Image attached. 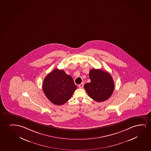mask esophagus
<instances>
[{
  "label": "esophagus",
  "mask_w": 151,
  "mask_h": 151,
  "mask_svg": "<svg viewBox=\"0 0 151 151\" xmlns=\"http://www.w3.org/2000/svg\"><path fill=\"white\" fill-rule=\"evenodd\" d=\"M83 86H84V84H83V83H81V84H79V88H82L83 87Z\"/></svg>",
  "instance_id": "34e87169"
}]
</instances>
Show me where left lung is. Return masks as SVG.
<instances>
[{
    "label": "left lung",
    "instance_id": "obj_1",
    "mask_svg": "<svg viewBox=\"0 0 151 151\" xmlns=\"http://www.w3.org/2000/svg\"><path fill=\"white\" fill-rule=\"evenodd\" d=\"M90 83L84 88L90 98L97 102H102L110 98L113 93L114 82L111 75L99 69H92L89 73Z\"/></svg>",
    "mask_w": 151,
    "mask_h": 151
}]
</instances>
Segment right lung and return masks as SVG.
Masks as SVG:
<instances>
[{"mask_svg":"<svg viewBox=\"0 0 151 151\" xmlns=\"http://www.w3.org/2000/svg\"><path fill=\"white\" fill-rule=\"evenodd\" d=\"M42 88L47 99L54 104L60 106L71 98L77 86L72 77L63 70L56 69L45 77Z\"/></svg>","mask_w":151,"mask_h":151,"instance_id":"1","label":"right lung"}]
</instances>
